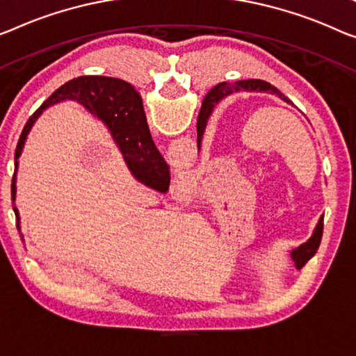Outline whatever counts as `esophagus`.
<instances>
[{
	"label": "esophagus",
	"instance_id": "obj_1",
	"mask_svg": "<svg viewBox=\"0 0 356 356\" xmlns=\"http://www.w3.org/2000/svg\"><path fill=\"white\" fill-rule=\"evenodd\" d=\"M174 184H176L179 192H182V193H190V190H192V184H190L188 180L184 177H179L177 180H174Z\"/></svg>",
	"mask_w": 356,
	"mask_h": 356
}]
</instances>
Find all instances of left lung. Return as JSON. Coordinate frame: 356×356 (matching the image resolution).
Returning <instances> with one entry per match:
<instances>
[{
  "label": "left lung",
  "instance_id": "1",
  "mask_svg": "<svg viewBox=\"0 0 356 356\" xmlns=\"http://www.w3.org/2000/svg\"><path fill=\"white\" fill-rule=\"evenodd\" d=\"M259 91V92H270V94H277L280 99H283L284 102L291 104V100L286 97V95L278 91L277 88L272 86V84L267 83V81H262V79H246V81H236L235 84H230V83H219L217 86H214L211 89V99L214 100V104L219 102L222 97H225V95H229L232 92H238V91ZM203 129L204 126L203 124H198V148H200V142H201V137H203ZM321 235H323V217L320 220H318V225L314 232V235L307 243L304 245L299 246L297 249H294L293 252H291V257H293V261L296 262V267L297 268H302L304 265L310 261L312 257L315 256L318 246H320L321 243Z\"/></svg>",
  "mask_w": 356,
  "mask_h": 356
}]
</instances>
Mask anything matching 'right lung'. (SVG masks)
Here are the masks:
<instances>
[{"label": "right lung", "instance_id": "add662e5", "mask_svg": "<svg viewBox=\"0 0 356 356\" xmlns=\"http://www.w3.org/2000/svg\"><path fill=\"white\" fill-rule=\"evenodd\" d=\"M65 99L76 100L84 108H88L92 115H97L107 124L116 145L123 153V158L132 176L139 182L145 184L147 187L155 188L161 193L168 192L169 184H171L169 166L164 161L161 153L158 152L155 144H153L150 131H148L147 126L140 94L123 79L108 76H79L76 79H72V81L57 89L56 92H52L49 99L44 100V104L30 116L22 134H20L14 156L15 172H17V160L20 153H22L26 134L30 132L31 126L38 120L42 110ZM212 108H214V100L211 99V94H208L200 110V124L206 126ZM15 172L13 176V185H10L13 201H15ZM14 212L17 229L20 230V217L15 206Z\"/></svg>", "mask_w": 356, "mask_h": 356}]
</instances>
